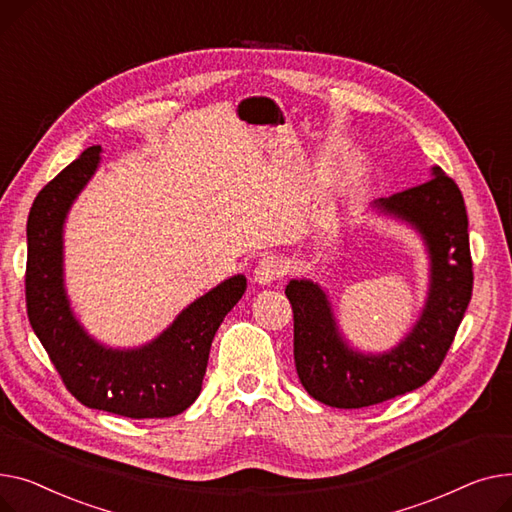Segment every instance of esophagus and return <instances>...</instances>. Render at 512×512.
Wrapping results in <instances>:
<instances>
[{"mask_svg":"<svg viewBox=\"0 0 512 512\" xmlns=\"http://www.w3.org/2000/svg\"><path fill=\"white\" fill-rule=\"evenodd\" d=\"M283 277V262L275 256H264L254 268V281L258 285H270Z\"/></svg>","mask_w":512,"mask_h":512,"instance_id":"obj_1","label":"esophagus"}]
</instances>
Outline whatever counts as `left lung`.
I'll list each match as a JSON object with an SVG mask.
<instances>
[{"label": "left lung", "instance_id": "8db88e82", "mask_svg": "<svg viewBox=\"0 0 512 512\" xmlns=\"http://www.w3.org/2000/svg\"><path fill=\"white\" fill-rule=\"evenodd\" d=\"M372 208L411 227L430 260L424 308L395 347L380 353L351 347L322 285L291 279L285 287L297 376L310 397L339 409L370 407L424 386L453 345L473 289L463 194L440 167L430 169L426 184L374 200Z\"/></svg>", "mask_w": 512, "mask_h": 512}]
</instances>
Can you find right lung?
Returning a JSON list of instances; mask_svg holds the SVG:
<instances>
[{
	"label": "right lung",
	"mask_w": 512,
	"mask_h": 512,
	"mask_svg": "<svg viewBox=\"0 0 512 512\" xmlns=\"http://www.w3.org/2000/svg\"><path fill=\"white\" fill-rule=\"evenodd\" d=\"M90 146L39 192L26 223V310L35 335L70 393L86 407L132 419L171 417L200 395L208 353L223 318L246 293L233 275L196 297L153 341L109 347L76 318L66 291L64 225L101 163Z\"/></svg>",
	"instance_id": "add662e5"
}]
</instances>
